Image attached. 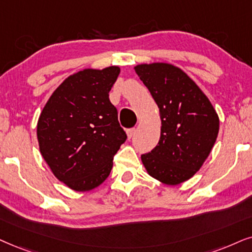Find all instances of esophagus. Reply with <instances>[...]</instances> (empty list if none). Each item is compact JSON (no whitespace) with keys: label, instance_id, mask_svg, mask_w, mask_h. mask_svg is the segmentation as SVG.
<instances>
[{"label":"esophagus","instance_id":"obj_1","mask_svg":"<svg viewBox=\"0 0 252 252\" xmlns=\"http://www.w3.org/2000/svg\"><path fill=\"white\" fill-rule=\"evenodd\" d=\"M135 131H136L135 128H131V129L126 130V135H128V138H131V137L135 135Z\"/></svg>","mask_w":252,"mask_h":252}]
</instances>
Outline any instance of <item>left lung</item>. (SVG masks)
Segmentation results:
<instances>
[{
	"label": "left lung",
	"mask_w": 252,
	"mask_h": 252,
	"mask_svg": "<svg viewBox=\"0 0 252 252\" xmlns=\"http://www.w3.org/2000/svg\"><path fill=\"white\" fill-rule=\"evenodd\" d=\"M135 71L157 103L160 138L142 161L151 177L166 185L192 178L211 154L220 121L214 107L189 75L170 63L137 65Z\"/></svg>",
	"instance_id": "obj_1"
}]
</instances>
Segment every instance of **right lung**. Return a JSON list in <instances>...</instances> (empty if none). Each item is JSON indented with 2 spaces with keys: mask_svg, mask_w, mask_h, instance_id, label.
Segmentation results:
<instances>
[{
  "mask_svg": "<svg viewBox=\"0 0 252 252\" xmlns=\"http://www.w3.org/2000/svg\"><path fill=\"white\" fill-rule=\"evenodd\" d=\"M120 67L84 69L53 92L37 123L43 158L69 189L86 192L109 176L126 133L117 120L109 92Z\"/></svg>",
  "mask_w": 252,
  "mask_h": 252,
  "instance_id": "1",
  "label": "right lung"
}]
</instances>
